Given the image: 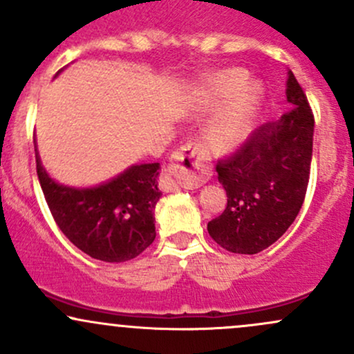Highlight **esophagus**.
Instances as JSON below:
<instances>
[{"label": "esophagus", "mask_w": 354, "mask_h": 354, "mask_svg": "<svg viewBox=\"0 0 354 354\" xmlns=\"http://www.w3.org/2000/svg\"><path fill=\"white\" fill-rule=\"evenodd\" d=\"M206 160V155L197 145L187 143L178 148L170 160V172L162 178L163 191H178L180 187L196 189L203 185L209 178Z\"/></svg>", "instance_id": "obj_1"}]
</instances>
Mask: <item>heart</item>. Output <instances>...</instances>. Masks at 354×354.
I'll return each mask as SVG.
<instances>
[{
  "mask_svg": "<svg viewBox=\"0 0 354 354\" xmlns=\"http://www.w3.org/2000/svg\"><path fill=\"white\" fill-rule=\"evenodd\" d=\"M263 87L246 79L241 71H219L197 82L187 104V115L209 116L220 111L204 127L203 142L212 155H227L239 147L260 106Z\"/></svg>",
  "mask_w": 354,
  "mask_h": 354,
  "instance_id": "heart-1",
  "label": "heart"
}]
</instances>
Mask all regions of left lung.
I'll return each mask as SVG.
<instances>
[{
	"mask_svg": "<svg viewBox=\"0 0 354 354\" xmlns=\"http://www.w3.org/2000/svg\"><path fill=\"white\" fill-rule=\"evenodd\" d=\"M290 111L263 124L233 157L216 167L227 196L211 238L231 253L254 254L277 241L297 218L309 184L314 116L297 79L287 72Z\"/></svg>",
	"mask_w": 354,
	"mask_h": 354,
	"instance_id": "8db88e82",
	"label": "left lung"
}]
</instances>
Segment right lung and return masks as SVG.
<instances>
[{
  "mask_svg": "<svg viewBox=\"0 0 354 354\" xmlns=\"http://www.w3.org/2000/svg\"><path fill=\"white\" fill-rule=\"evenodd\" d=\"M35 158L48 209L60 231L81 252L108 263H121L153 243V211L162 197L160 163H135L102 184L74 187L60 184L45 170L37 143Z\"/></svg>",
  "mask_w": 354,
  "mask_h": 354,
  "instance_id": "right-lung-1",
  "label": "right lung"
}]
</instances>
